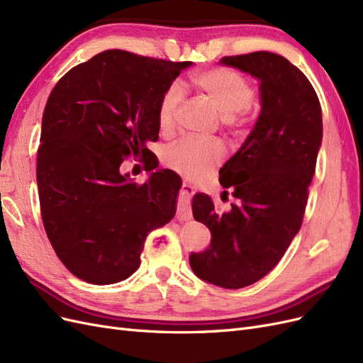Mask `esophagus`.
Listing matches in <instances>:
<instances>
[{
	"label": "esophagus",
	"mask_w": 363,
	"mask_h": 363,
	"mask_svg": "<svg viewBox=\"0 0 363 363\" xmlns=\"http://www.w3.org/2000/svg\"><path fill=\"white\" fill-rule=\"evenodd\" d=\"M194 194H195V188H192V186L186 184V183L182 186V200L179 201V206H177L179 221H189V219L192 218L189 201H191Z\"/></svg>",
	"instance_id": "esophagus-1"
}]
</instances>
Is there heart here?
<instances>
[{"mask_svg":"<svg viewBox=\"0 0 363 363\" xmlns=\"http://www.w3.org/2000/svg\"><path fill=\"white\" fill-rule=\"evenodd\" d=\"M192 86L221 113L227 127H236L245 121V111L255 101L256 89L248 77L232 68H213L195 74ZM183 101V89L171 83L159 98L157 121L162 130H171L175 124L179 107ZM224 148L216 140L200 142L183 139L164 150L163 160L169 168L188 179H199L224 159Z\"/></svg>","mask_w":363,"mask_h":363,"instance_id":"heart-1","label":"heart"}]
</instances>
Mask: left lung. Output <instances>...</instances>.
<instances>
[{
    "label": "left lung",
    "mask_w": 363,
    "mask_h": 363,
    "mask_svg": "<svg viewBox=\"0 0 363 363\" xmlns=\"http://www.w3.org/2000/svg\"><path fill=\"white\" fill-rule=\"evenodd\" d=\"M221 63L260 80L262 111L242 147L219 169V183L236 200L232 208L218 213L211 196H194V218L208 227L212 240L203 252H192L189 263L204 281L240 289L265 277L298 233L323 113L307 77L279 54L256 51Z\"/></svg>",
    "instance_id": "left-lung-1"
}]
</instances>
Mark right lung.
<instances>
[{
	"label": "right lung",
	"instance_id": "obj_1",
	"mask_svg": "<svg viewBox=\"0 0 363 363\" xmlns=\"http://www.w3.org/2000/svg\"><path fill=\"white\" fill-rule=\"evenodd\" d=\"M192 62L107 50L77 65L54 86L42 118L38 189L42 223L57 257L92 284L128 279L151 230L175 215L182 186L171 169L135 183L125 159L152 163L162 92Z\"/></svg>",
	"mask_w": 363,
	"mask_h": 363
}]
</instances>
